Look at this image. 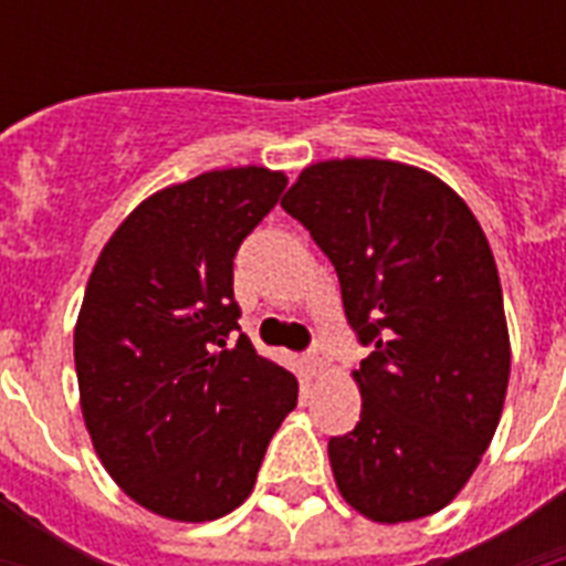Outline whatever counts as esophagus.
Masks as SVG:
<instances>
[{
    "mask_svg": "<svg viewBox=\"0 0 566 566\" xmlns=\"http://www.w3.org/2000/svg\"><path fill=\"white\" fill-rule=\"evenodd\" d=\"M305 364H308V370L314 373V376H319V373L328 370V353L326 346L323 344H314L311 346V353L305 355Z\"/></svg>",
    "mask_w": 566,
    "mask_h": 566,
    "instance_id": "esophagus-1",
    "label": "esophagus"
}]
</instances>
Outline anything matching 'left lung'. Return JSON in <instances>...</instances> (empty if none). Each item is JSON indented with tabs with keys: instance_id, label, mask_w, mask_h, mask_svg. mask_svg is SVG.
Masks as SVG:
<instances>
[{
	"instance_id": "8db88e82",
	"label": "left lung",
	"mask_w": 566,
	"mask_h": 566,
	"mask_svg": "<svg viewBox=\"0 0 566 566\" xmlns=\"http://www.w3.org/2000/svg\"><path fill=\"white\" fill-rule=\"evenodd\" d=\"M282 208L335 264L373 346L361 420L328 440L337 491L373 523H411L464 491L500 426L511 340L482 226L434 172L381 158L308 164Z\"/></svg>"
}]
</instances>
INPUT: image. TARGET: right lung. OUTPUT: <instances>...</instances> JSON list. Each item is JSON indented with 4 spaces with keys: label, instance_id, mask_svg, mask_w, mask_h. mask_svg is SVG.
I'll return each instance as SVG.
<instances>
[{
    "label": "right lung",
    "instance_id": "add662e5",
    "mask_svg": "<svg viewBox=\"0 0 566 566\" xmlns=\"http://www.w3.org/2000/svg\"><path fill=\"white\" fill-rule=\"evenodd\" d=\"M282 170L229 167L155 190L102 247L75 319L78 402L102 467L172 523L229 514L255 488L300 381L240 332L234 255Z\"/></svg>",
    "mask_w": 566,
    "mask_h": 566
}]
</instances>
